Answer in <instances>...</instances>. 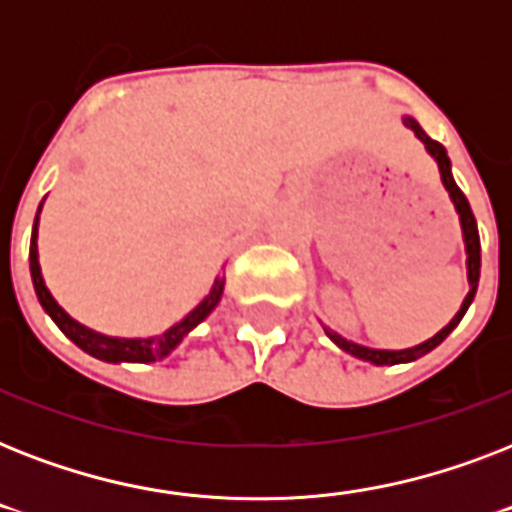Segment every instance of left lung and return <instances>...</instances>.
Segmentation results:
<instances>
[{
  "mask_svg": "<svg viewBox=\"0 0 512 512\" xmlns=\"http://www.w3.org/2000/svg\"><path fill=\"white\" fill-rule=\"evenodd\" d=\"M404 124L409 127V130L417 135V138L425 143V148H428V154L433 156L438 162V170H441V180H444V188L449 191V199H452L454 209H457V215H460V225H462V239H465V252H468V281H470V292L468 297H465V303H462V308L457 311V316H454L449 324H446L441 332H438L436 337H430V340H425L422 345H414V348H406V350H374V348H364V345H356V342H348L345 337H340L337 332H329L327 335L329 340L335 342V345H340L345 353H350V356L356 358H364V361H372V364L377 366H385V364H404V361H414V358L425 356V353H430L433 348H438L441 342L449 337V332H452L457 324L462 321V316H465V311L470 308V303H473V297H476V289H478V276H481V239H478V225H476V217H473V209H470L468 199H465V193L460 191V185L454 183L452 177V162H449V156H446V148L438 143V140L428 138L425 135V130H422L420 124L414 122L412 116H406Z\"/></svg>",
  "mask_w": 512,
  "mask_h": 512,
  "instance_id": "8db88e82",
  "label": "left lung"
}]
</instances>
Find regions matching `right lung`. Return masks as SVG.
<instances>
[{
	"label": "right lung",
	"mask_w": 512,
	"mask_h": 512,
	"mask_svg": "<svg viewBox=\"0 0 512 512\" xmlns=\"http://www.w3.org/2000/svg\"><path fill=\"white\" fill-rule=\"evenodd\" d=\"M39 209H42V204H39ZM36 225H39V212H36L34 231H31V252H28V265H31V279H34L36 297H39V303H42L44 311L50 313V319L58 324L60 332L74 342V345H79L84 353H90V356L100 358V361H111V364H119V361L148 364V361H159V358L170 356L172 350L180 345V340H183L196 324H201V321L207 319L209 313L215 311V305L220 303V297H223V279H217L212 292H209V295L204 297L180 324L170 327L159 337H148V340H122V337L98 335V332H92V329L82 327L79 321L71 319V316L55 303V297L50 295V289L44 287L42 268H39V255H36Z\"/></svg>",
	"instance_id": "right-lung-1"
}]
</instances>
